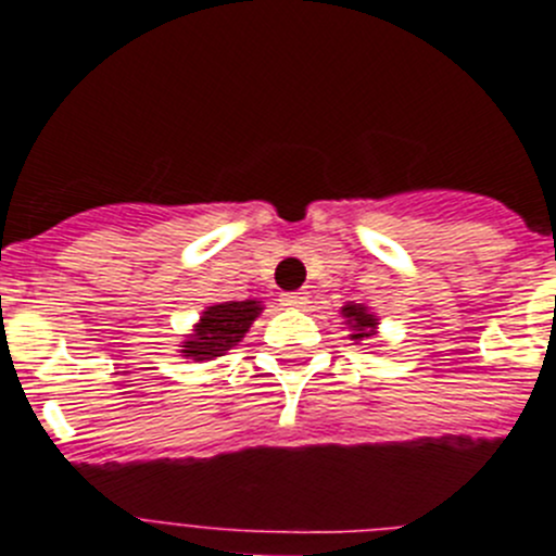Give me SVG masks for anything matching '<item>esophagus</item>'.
<instances>
[{"label":"esophagus","mask_w":556,"mask_h":556,"mask_svg":"<svg viewBox=\"0 0 556 556\" xmlns=\"http://www.w3.org/2000/svg\"><path fill=\"white\" fill-rule=\"evenodd\" d=\"M279 302H282V307L288 309H304L309 304V295L304 293V290H293V293L279 295Z\"/></svg>","instance_id":"obj_1"}]
</instances>
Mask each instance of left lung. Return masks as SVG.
I'll list each match as a JSON object with an SVG mask.
<instances>
[{"label": "left lung", "mask_w": 556, "mask_h": 556, "mask_svg": "<svg viewBox=\"0 0 556 556\" xmlns=\"http://www.w3.org/2000/svg\"><path fill=\"white\" fill-rule=\"evenodd\" d=\"M342 318H345V324H349L351 331H354L351 340L356 342L367 340V337L376 334L378 329V318L365 307V304H354V302L345 304V307H342Z\"/></svg>", "instance_id": "obj_1"}]
</instances>
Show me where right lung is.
Returning <instances> with one entry per match:
<instances>
[{
	"label": "right lung",
	"instance_id": "right-lung-1",
	"mask_svg": "<svg viewBox=\"0 0 556 556\" xmlns=\"http://www.w3.org/2000/svg\"><path fill=\"white\" fill-rule=\"evenodd\" d=\"M263 313V304L247 299V302H225L214 304L202 313L200 324L194 326L189 337L180 345V354L191 356V359H216V356H225V351H230L232 345L241 342V337L247 334L252 320Z\"/></svg>",
	"mask_w": 556,
	"mask_h": 556
}]
</instances>
